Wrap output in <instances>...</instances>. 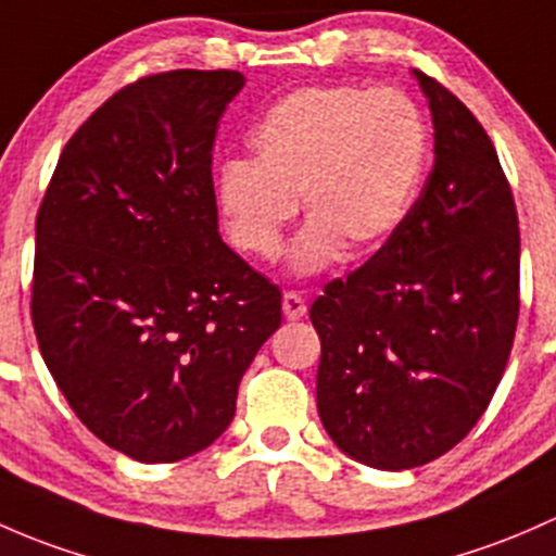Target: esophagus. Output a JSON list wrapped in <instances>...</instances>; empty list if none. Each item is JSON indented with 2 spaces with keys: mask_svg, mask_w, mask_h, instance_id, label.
Segmentation results:
<instances>
[{
  "mask_svg": "<svg viewBox=\"0 0 556 556\" xmlns=\"http://www.w3.org/2000/svg\"><path fill=\"white\" fill-rule=\"evenodd\" d=\"M307 313L305 300H302L300 291H283V316L289 320L302 318Z\"/></svg>",
  "mask_w": 556,
  "mask_h": 556,
  "instance_id": "1",
  "label": "esophagus"
}]
</instances>
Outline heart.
<instances>
[{
  "instance_id": "1",
  "label": "heart",
  "mask_w": 556,
  "mask_h": 556,
  "mask_svg": "<svg viewBox=\"0 0 556 556\" xmlns=\"http://www.w3.org/2000/svg\"><path fill=\"white\" fill-rule=\"evenodd\" d=\"M254 163L225 160L216 203L236 249L273 260L296 216L291 265L318 273L345 249H380L409 214L426 176L431 130L422 109L396 88L316 85L283 96L249 136Z\"/></svg>"
}]
</instances>
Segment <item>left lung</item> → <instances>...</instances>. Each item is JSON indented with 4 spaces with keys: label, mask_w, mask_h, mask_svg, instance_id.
Returning a JSON list of instances; mask_svg holds the SVG:
<instances>
[{
    "label": "left lung",
    "mask_w": 556,
    "mask_h": 556,
    "mask_svg": "<svg viewBox=\"0 0 556 556\" xmlns=\"http://www.w3.org/2000/svg\"><path fill=\"white\" fill-rule=\"evenodd\" d=\"M433 168L380 251L313 302L318 415L345 455L382 471L426 466L477 426L511 356L519 219L488 130L417 72Z\"/></svg>",
    "instance_id": "8db88e82"
}]
</instances>
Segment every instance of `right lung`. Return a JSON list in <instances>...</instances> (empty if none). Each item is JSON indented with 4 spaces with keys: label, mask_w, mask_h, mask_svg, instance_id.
<instances>
[{
    "label": "right lung",
    "mask_w": 556,
    "mask_h": 556,
    "mask_svg": "<svg viewBox=\"0 0 556 556\" xmlns=\"http://www.w3.org/2000/svg\"><path fill=\"white\" fill-rule=\"evenodd\" d=\"M245 77L150 74L66 141L37 211L31 320L74 415L139 463L214 444L280 326V289L219 236L216 128Z\"/></svg>",
    "instance_id": "add662e5"
}]
</instances>
